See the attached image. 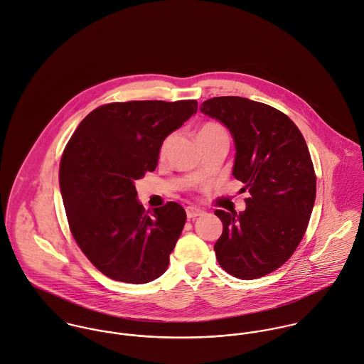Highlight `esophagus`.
Here are the masks:
<instances>
[{
    "mask_svg": "<svg viewBox=\"0 0 364 364\" xmlns=\"http://www.w3.org/2000/svg\"><path fill=\"white\" fill-rule=\"evenodd\" d=\"M202 215H203V210L199 209V208H196V206H188V208H186V216H188V219H196V218H199V216H202Z\"/></svg>",
    "mask_w": 364,
    "mask_h": 364,
    "instance_id": "34e87169",
    "label": "esophagus"
}]
</instances>
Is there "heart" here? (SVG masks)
I'll return each mask as SVG.
<instances>
[{
    "instance_id": "heart-1",
    "label": "heart",
    "mask_w": 364,
    "mask_h": 364,
    "mask_svg": "<svg viewBox=\"0 0 364 364\" xmlns=\"http://www.w3.org/2000/svg\"><path fill=\"white\" fill-rule=\"evenodd\" d=\"M196 136H198V141H199V139L215 138V136H228V134H226V129L223 128V125H220L219 122H205V124L198 129ZM171 141H172V135H169V136H166V138L164 139V142H162V145H161V149H159V155H161V156H164V155L166 154Z\"/></svg>"
}]
</instances>
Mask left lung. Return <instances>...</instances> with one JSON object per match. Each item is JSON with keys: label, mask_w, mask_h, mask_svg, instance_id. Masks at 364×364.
<instances>
[{"label": "left lung", "mask_w": 364, "mask_h": 364, "mask_svg": "<svg viewBox=\"0 0 364 364\" xmlns=\"http://www.w3.org/2000/svg\"><path fill=\"white\" fill-rule=\"evenodd\" d=\"M200 112L229 128L236 146L233 176L251 195L244 212H215L223 223L216 258L236 278L264 277L294 254L308 228L316 196L308 145L288 116L264 103L213 97Z\"/></svg>", "instance_id": "obj_1"}]
</instances>
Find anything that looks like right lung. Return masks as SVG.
<instances>
[{
    "label": "right lung",
    "mask_w": 364,
    "mask_h": 364,
    "mask_svg": "<svg viewBox=\"0 0 364 364\" xmlns=\"http://www.w3.org/2000/svg\"><path fill=\"white\" fill-rule=\"evenodd\" d=\"M196 112V100L110 103L87 114L69 139L59 168L69 228L109 278L145 284L166 271L185 209L168 202L148 215L135 181L155 171L164 139Z\"/></svg>",
    "instance_id": "right-lung-1"
}]
</instances>
